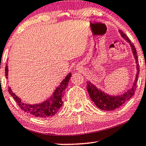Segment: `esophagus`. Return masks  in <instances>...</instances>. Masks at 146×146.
<instances>
[{
    "label": "esophagus",
    "mask_w": 146,
    "mask_h": 146,
    "mask_svg": "<svg viewBox=\"0 0 146 146\" xmlns=\"http://www.w3.org/2000/svg\"><path fill=\"white\" fill-rule=\"evenodd\" d=\"M76 70H80V68H77Z\"/></svg>",
    "instance_id": "obj_1"
}]
</instances>
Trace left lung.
I'll use <instances>...</instances> for the list:
<instances>
[{"label": "left lung", "mask_w": 146, "mask_h": 146, "mask_svg": "<svg viewBox=\"0 0 146 146\" xmlns=\"http://www.w3.org/2000/svg\"><path fill=\"white\" fill-rule=\"evenodd\" d=\"M119 33H120L121 36L130 45L131 51H132L133 55L134 56L135 64H136V70L137 73L135 74V80L131 85V88L127 90L124 93L120 95L117 96H111L109 95L108 94L105 93L104 91H102L100 89L98 88L95 85H94L92 83H91L90 81L86 82H87V90L92 100L96 106L102 110L106 111H111L118 108L123 105V104L131 98L134 94V92L136 90V84L138 78V75L139 73V68L138 64V60H137V56L136 50L135 48V46L133 44L131 43V41L126 36L125 34H123V32L119 31Z\"/></svg>", "instance_id": "1"}]
</instances>
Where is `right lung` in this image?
Listing matches in <instances>:
<instances>
[{"mask_svg":"<svg viewBox=\"0 0 146 146\" xmlns=\"http://www.w3.org/2000/svg\"><path fill=\"white\" fill-rule=\"evenodd\" d=\"M5 75L8 79V75H9L8 65L6 66L5 68ZM71 76L72 74L70 72L65 77V78L60 83L58 86L54 90L52 95L48 99L40 104H29L25 103L12 91L11 87H9V91L10 94L15 99L17 104L25 112L33 115L35 117L45 118V117H51L55 115L62 106V98L64 96V93L65 89L66 88L68 84Z\"/></svg>","mask_w":146,"mask_h":146,"instance_id":"add662e5","label":"right lung"}]
</instances>
